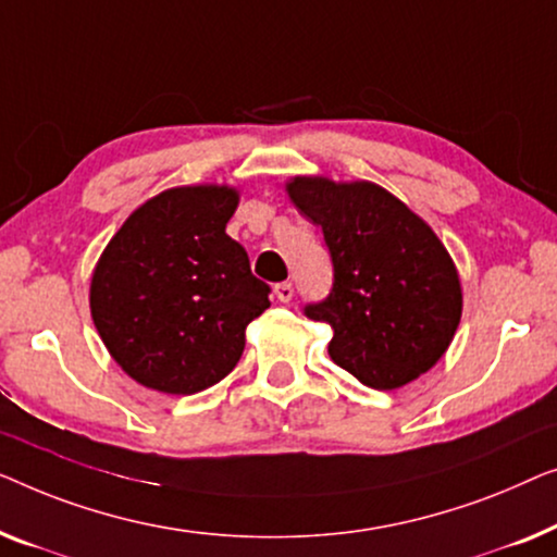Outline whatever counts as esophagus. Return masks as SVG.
Here are the masks:
<instances>
[{
  "label": "esophagus",
  "instance_id": "34e87169",
  "mask_svg": "<svg viewBox=\"0 0 557 557\" xmlns=\"http://www.w3.org/2000/svg\"><path fill=\"white\" fill-rule=\"evenodd\" d=\"M293 295H295V289L289 282H280V285H275V297L280 302H289L293 300Z\"/></svg>",
  "mask_w": 557,
  "mask_h": 557
}]
</instances>
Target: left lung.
I'll return each instance as SVG.
<instances>
[{
    "instance_id": "obj_1",
    "label": "left lung",
    "mask_w": 557,
    "mask_h": 557,
    "mask_svg": "<svg viewBox=\"0 0 557 557\" xmlns=\"http://www.w3.org/2000/svg\"><path fill=\"white\" fill-rule=\"evenodd\" d=\"M287 194L331 249L333 289L305 315L333 327L335 363L379 391L434 368L459 327L461 282L432 226L371 182L295 176Z\"/></svg>"
}]
</instances>
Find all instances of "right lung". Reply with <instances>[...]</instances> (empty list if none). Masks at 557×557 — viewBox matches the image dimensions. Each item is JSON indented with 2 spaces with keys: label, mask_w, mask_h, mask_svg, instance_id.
I'll use <instances>...</instances> for the list:
<instances>
[{
  "label": "right lung",
  "mask_w": 557,
  "mask_h": 557,
  "mask_svg": "<svg viewBox=\"0 0 557 557\" xmlns=\"http://www.w3.org/2000/svg\"><path fill=\"white\" fill-rule=\"evenodd\" d=\"M239 191L166 189L133 211L92 270L90 315L108 354L140 386L189 396L232 373L270 287L226 234Z\"/></svg>",
  "instance_id": "obj_1"
}]
</instances>
